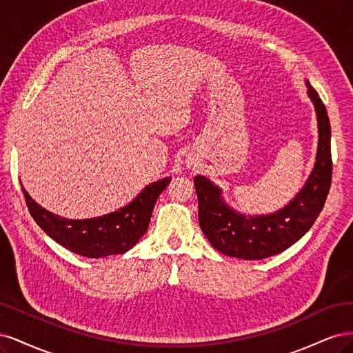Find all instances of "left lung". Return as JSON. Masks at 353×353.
Masks as SVG:
<instances>
[{"label": "left lung", "instance_id": "left-lung-1", "mask_svg": "<svg viewBox=\"0 0 353 353\" xmlns=\"http://www.w3.org/2000/svg\"><path fill=\"white\" fill-rule=\"evenodd\" d=\"M305 85L315 107L318 148L311 174L288 205L271 214H241L223 199V190L208 177H193L201 229L210 243L227 256L252 261L286 251L311 229L324 207L332 185V129L316 90L308 81Z\"/></svg>", "mask_w": 353, "mask_h": 353}]
</instances>
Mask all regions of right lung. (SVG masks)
Here are the masks:
<instances>
[{
  "label": "right lung",
  "instance_id": "right-lung-1",
  "mask_svg": "<svg viewBox=\"0 0 353 353\" xmlns=\"http://www.w3.org/2000/svg\"><path fill=\"white\" fill-rule=\"evenodd\" d=\"M172 177H164L142 189L128 205L101 217L69 220L42 208L21 186L29 212L52 241L86 258L128 252L148 230L155 202Z\"/></svg>",
  "mask_w": 353,
  "mask_h": 353
}]
</instances>
